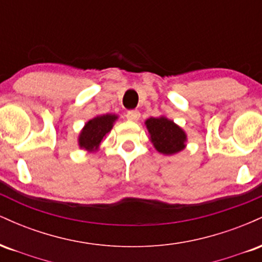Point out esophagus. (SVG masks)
Here are the masks:
<instances>
[{"mask_svg":"<svg viewBox=\"0 0 262 262\" xmlns=\"http://www.w3.org/2000/svg\"><path fill=\"white\" fill-rule=\"evenodd\" d=\"M139 118H140L139 111H129V112L127 113V119H128V121L137 122Z\"/></svg>","mask_w":262,"mask_h":262,"instance_id":"34e87169","label":"esophagus"}]
</instances>
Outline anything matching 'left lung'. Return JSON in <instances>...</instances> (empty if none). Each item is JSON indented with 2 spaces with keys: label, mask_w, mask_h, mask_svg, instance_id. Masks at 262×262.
I'll return each instance as SVG.
<instances>
[{
  "label": "left lung",
  "mask_w": 262,
  "mask_h": 262,
  "mask_svg": "<svg viewBox=\"0 0 262 262\" xmlns=\"http://www.w3.org/2000/svg\"><path fill=\"white\" fill-rule=\"evenodd\" d=\"M150 141L159 152L164 155H173L186 148L187 135L181 127L166 117L148 118L145 121Z\"/></svg>",
  "instance_id": "8db88e82"
}]
</instances>
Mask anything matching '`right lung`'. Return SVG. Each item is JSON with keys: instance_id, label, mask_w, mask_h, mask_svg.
<instances>
[{"instance_id": "add662e5", "label": "right lung", "mask_w": 262, "mask_h": 262, "mask_svg": "<svg viewBox=\"0 0 262 262\" xmlns=\"http://www.w3.org/2000/svg\"><path fill=\"white\" fill-rule=\"evenodd\" d=\"M117 119L118 116L111 113L96 116L95 118L90 119L80 132L79 140H77L80 148L87 150L89 152L97 151L103 138L110 133Z\"/></svg>"}]
</instances>
